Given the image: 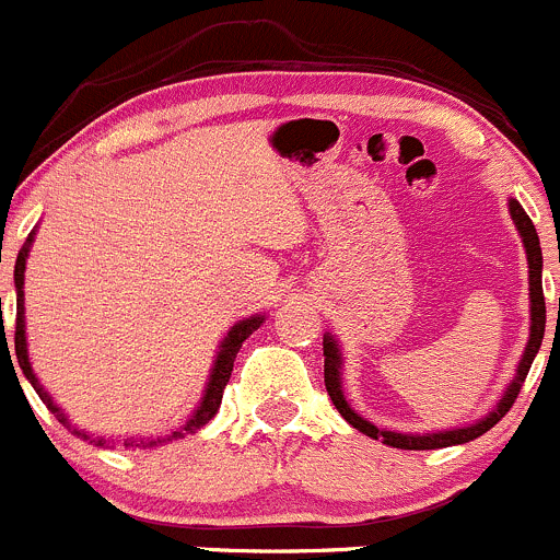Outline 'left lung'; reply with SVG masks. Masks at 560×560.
<instances>
[{"instance_id": "1", "label": "left lung", "mask_w": 560, "mask_h": 560, "mask_svg": "<svg viewBox=\"0 0 560 560\" xmlns=\"http://www.w3.org/2000/svg\"><path fill=\"white\" fill-rule=\"evenodd\" d=\"M509 214H512V223L517 229L520 240H523L525 258H528V299H530V335L528 346H525L523 357H520L517 370H514V378L509 381V386L503 389L501 400L487 411V417L476 419V422L463 424V428H450V430H433V433H400V430H386L375 428L373 422H368L364 417H359L351 408V402L342 395V348L337 342V337L331 331L324 335V384L329 392L331 402L340 411V417L346 419L351 428H357L359 433L370 435L373 441H381L386 446H395V450H444V446H457L468 444V441L479 439L487 430L495 428L503 419V413L512 408V402L517 400L520 386H523L525 375H528L534 357L541 348V337H545V293H541V245L539 234H536L534 223L525 214V209L520 207L517 198H509ZM558 315H560V299H558Z\"/></svg>"}]
</instances>
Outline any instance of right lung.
<instances>
[{"mask_svg": "<svg viewBox=\"0 0 560 560\" xmlns=\"http://www.w3.org/2000/svg\"><path fill=\"white\" fill-rule=\"evenodd\" d=\"M37 236V229L32 231L30 236H26L24 247L19 250V258H15V272H13V280H15V357H19V368L21 373L26 375V381L32 384V389L40 395V400L46 402L48 411L54 413V417L59 419V422L65 424V428L73 430L79 439L90 441L94 446H110L108 441L103 439V435H92L86 433V430H79L70 424V419L65 417L62 408L54 402V397L48 395L46 389H43L40 378L35 375V370H32V362H30V346H26V315H24V275H26V258H30V250H32V242H35ZM2 302V299H0ZM0 315H2V307H0ZM267 320V313H256V315H247V318L236 320L234 326L229 329V335L220 340L218 346V353H214V362H212V370H209V378H207V386H203V395H201V402H198V408L192 411V417L187 419L185 424H182V430H176V433L171 435H160V439H125V450L127 446H158V444H165V441H174V439H185L187 433H196V430H201L203 424L209 422V419L214 417V413L220 411V402H223V389L225 384H229L231 378V370H234V359L236 353H240L242 342L247 340V337L253 335V331L258 329V326ZM4 346H8V337H4ZM114 441V439H110Z\"/></svg>", "mask_w": 560, "mask_h": 560, "instance_id": "obj_1", "label": "right lung"}]
</instances>
